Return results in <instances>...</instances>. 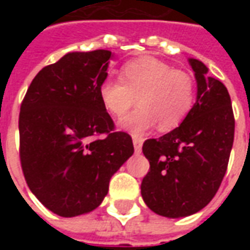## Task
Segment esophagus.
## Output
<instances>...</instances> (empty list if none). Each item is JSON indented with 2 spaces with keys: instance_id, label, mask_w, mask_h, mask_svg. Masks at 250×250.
<instances>
[{
  "instance_id": "34e87169",
  "label": "esophagus",
  "mask_w": 250,
  "mask_h": 250,
  "mask_svg": "<svg viewBox=\"0 0 250 250\" xmlns=\"http://www.w3.org/2000/svg\"><path fill=\"white\" fill-rule=\"evenodd\" d=\"M132 143H134V148H135L136 154H141L143 141H142V139H139V138H134V139H132Z\"/></svg>"
}]
</instances>
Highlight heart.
<instances>
[{
	"instance_id": "heart-1",
	"label": "heart",
	"mask_w": 250,
	"mask_h": 250,
	"mask_svg": "<svg viewBox=\"0 0 250 250\" xmlns=\"http://www.w3.org/2000/svg\"><path fill=\"white\" fill-rule=\"evenodd\" d=\"M99 96L115 118L123 116L138 99L139 107L120 120L119 127L142 138L157 125L161 131L178 127L193 107L195 91L188 73L155 57H139L122 66L120 82L104 80Z\"/></svg>"
}]
</instances>
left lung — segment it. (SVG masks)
Instances as JSON below:
<instances>
[{
	"label": "left lung",
	"mask_w": 250,
	"mask_h": 250,
	"mask_svg": "<svg viewBox=\"0 0 250 250\" xmlns=\"http://www.w3.org/2000/svg\"><path fill=\"white\" fill-rule=\"evenodd\" d=\"M197 98L181 125L143 143L150 171L141 191L150 209L167 218L188 217L213 199L226 173L234 139L230 96L208 66L188 59Z\"/></svg>",
	"instance_id": "1"
}]
</instances>
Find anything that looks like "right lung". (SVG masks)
<instances>
[{
  "label": "right lung",
  "instance_id": "obj_1",
  "mask_svg": "<svg viewBox=\"0 0 250 250\" xmlns=\"http://www.w3.org/2000/svg\"><path fill=\"white\" fill-rule=\"evenodd\" d=\"M114 53L69 52L42 68L20 111V159L36 198L60 217L87 214L103 202L109 179L134 154L114 132L99 87ZM105 133L104 138H98Z\"/></svg>",
  "mask_w": 250,
  "mask_h": 250
}]
</instances>
